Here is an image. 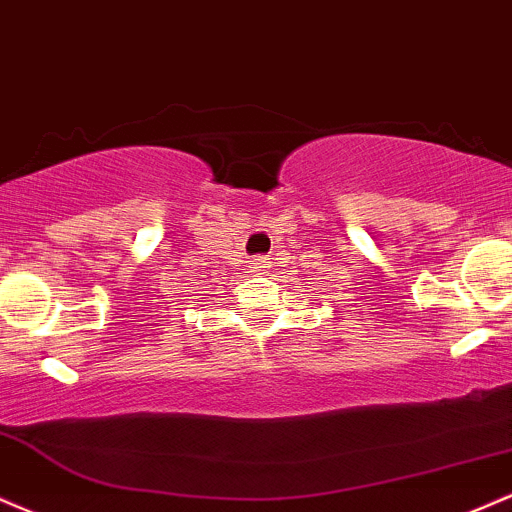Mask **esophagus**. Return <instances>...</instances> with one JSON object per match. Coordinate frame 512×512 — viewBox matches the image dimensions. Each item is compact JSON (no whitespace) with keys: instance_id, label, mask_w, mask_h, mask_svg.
I'll use <instances>...</instances> for the list:
<instances>
[{"instance_id":"34e87169","label":"esophagus","mask_w":512,"mask_h":512,"mask_svg":"<svg viewBox=\"0 0 512 512\" xmlns=\"http://www.w3.org/2000/svg\"><path fill=\"white\" fill-rule=\"evenodd\" d=\"M268 263H270V258H268V256H256L254 261H251V266H249V268H254V270H263V268H268Z\"/></svg>"}]
</instances>
